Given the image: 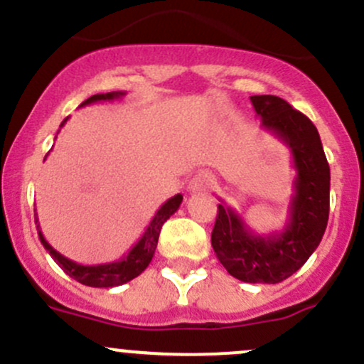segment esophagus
<instances>
[{
	"label": "esophagus",
	"instance_id": "obj_1",
	"mask_svg": "<svg viewBox=\"0 0 364 364\" xmlns=\"http://www.w3.org/2000/svg\"><path fill=\"white\" fill-rule=\"evenodd\" d=\"M214 185V176L207 171H200L190 179L188 183V190L190 191H205L209 190L210 186Z\"/></svg>",
	"mask_w": 364,
	"mask_h": 364
}]
</instances>
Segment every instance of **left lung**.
<instances>
[{"mask_svg":"<svg viewBox=\"0 0 364 364\" xmlns=\"http://www.w3.org/2000/svg\"><path fill=\"white\" fill-rule=\"evenodd\" d=\"M261 126L292 154L297 176L282 231L259 235L235 209L218 205L210 243L228 273L245 283H279L311 257L326 230L330 210V166L318 129L304 114L273 95L250 97Z\"/></svg>","mask_w":364,"mask_h":364,"instance_id":"left-lung-1","label":"left lung"}]
</instances>
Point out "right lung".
<instances>
[{
	"label": "right lung",
	"mask_w": 364,
	"mask_h": 364,
	"mask_svg": "<svg viewBox=\"0 0 364 364\" xmlns=\"http://www.w3.org/2000/svg\"><path fill=\"white\" fill-rule=\"evenodd\" d=\"M124 95L126 93H122V91L93 95V97L85 100V102L81 103V107L91 105V103H97V102H112V100L122 98ZM67 119H63V122L60 124V127L67 122ZM48 154H50V151H48ZM181 202H183L181 193L174 195V197H171L169 200L164 202L161 209L155 213L154 219H151L149 228L145 230V233L141 235V238L134 243L133 249L124 255L122 259H119V261H114V262H105V264H93V266L77 264L75 261L67 259L65 255H62L58 250H55L53 247L46 242V238L43 237L41 230H39L38 215L36 214H34V219L36 223H38V235H39V240L43 243V247H45L48 252H50L51 257L55 259V262H57V264L62 267L70 278L77 279V282L82 283V285L95 287V289H109V287H119V285H124V283L131 282V279L139 277V274L146 269V266L150 264L151 257H154L155 249H157L159 235H161L162 225L176 213V210L179 209Z\"/></svg>",
	"instance_id": "obj_1"
}]
</instances>
